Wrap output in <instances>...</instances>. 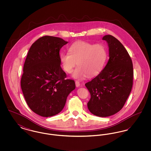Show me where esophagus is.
<instances>
[{"instance_id":"obj_1","label":"esophagus","mask_w":151,"mask_h":151,"mask_svg":"<svg viewBox=\"0 0 151 151\" xmlns=\"http://www.w3.org/2000/svg\"><path fill=\"white\" fill-rule=\"evenodd\" d=\"M75 84H76V87H79L80 85V83H79L78 81H76Z\"/></svg>"}]
</instances>
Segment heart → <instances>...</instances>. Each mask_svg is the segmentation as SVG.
Returning <instances> with one entry per match:
<instances>
[{
  "label": "heart",
  "instance_id": "b5f03b06",
  "mask_svg": "<svg viewBox=\"0 0 151 151\" xmlns=\"http://www.w3.org/2000/svg\"><path fill=\"white\" fill-rule=\"evenodd\" d=\"M68 51L70 53L60 54V60L63 70L68 73H72L76 64L78 65L72 74L74 79L96 76L106 65L108 52L103 44L78 41L72 43Z\"/></svg>",
  "mask_w": 151,
  "mask_h": 151
}]
</instances>
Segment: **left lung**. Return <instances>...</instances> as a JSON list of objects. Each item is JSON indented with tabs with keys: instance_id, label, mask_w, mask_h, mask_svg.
<instances>
[{
	"instance_id": "obj_1",
	"label": "left lung",
	"mask_w": 151,
	"mask_h": 151,
	"mask_svg": "<svg viewBox=\"0 0 151 151\" xmlns=\"http://www.w3.org/2000/svg\"><path fill=\"white\" fill-rule=\"evenodd\" d=\"M109 47V59L102 71L85 84L91 94L88 108L93 115L106 117L123 107L133 84V65L123 45L111 35L102 38Z\"/></svg>"
}]
</instances>
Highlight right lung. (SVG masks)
Segmentation results:
<instances>
[{"label":"right lung","instance_id":"obj_1","mask_svg":"<svg viewBox=\"0 0 151 151\" xmlns=\"http://www.w3.org/2000/svg\"><path fill=\"white\" fill-rule=\"evenodd\" d=\"M67 43L59 37L43 36L28 52L21 88L29 108L38 115L49 117L59 113L75 89L74 80L65 79L60 67L59 51Z\"/></svg>","mask_w":151,"mask_h":151}]
</instances>
